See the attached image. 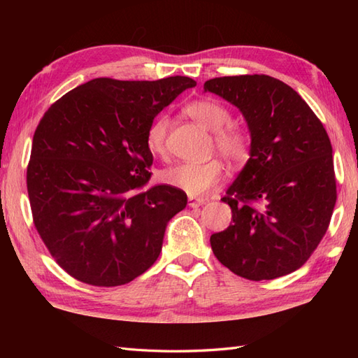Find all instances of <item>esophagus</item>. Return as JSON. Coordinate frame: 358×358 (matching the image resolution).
<instances>
[{"mask_svg": "<svg viewBox=\"0 0 358 358\" xmlns=\"http://www.w3.org/2000/svg\"><path fill=\"white\" fill-rule=\"evenodd\" d=\"M187 201H189V206H191V208H199V206H201V204L206 203V199H195V196L189 195Z\"/></svg>", "mask_w": 358, "mask_h": 358, "instance_id": "34e87169", "label": "esophagus"}]
</instances>
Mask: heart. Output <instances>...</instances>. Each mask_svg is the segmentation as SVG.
Instances as JSON below:
<instances>
[{
	"label": "heart",
	"mask_w": 358,
	"mask_h": 358,
	"mask_svg": "<svg viewBox=\"0 0 358 358\" xmlns=\"http://www.w3.org/2000/svg\"><path fill=\"white\" fill-rule=\"evenodd\" d=\"M185 112L196 123L204 126L212 134V148L217 149L227 162L234 166L245 164L250 157V135L237 124H229L231 113L222 103L215 100H196L185 106ZM167 134H169V120L158 117L150 124L146 144L148 149L157 157L167 154ZM164 183L178 187L189 195H200L210 191L224 178V166L218 158L208 159L203 163L187 162L180 163L163 171Z\"/></svg>",
	"instance_id": "heart-1"
}]
</instances>
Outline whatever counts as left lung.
<instances>
[{
    "instance_id": "8db88e82",
    "label": "left lung",
    "mask_w": 358,
    "mask_h": 358,
    "mask_svg": "<svg viewBox=\"0 0 358 358\" xmlns=\"http://www.w3.org/2000/svg\"><path fill=\"white\" fill-rule=\"evenodd\" d=\"M204 90L237 106L252 138L250 158L222 199L232 222L210 235V248L246 280L287 275L320 245L336 208L329 136L306 101L269 75L212 78Z\"/></svg>"
}]
</instances>
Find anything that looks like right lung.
I'll list each match as a JSON object with an SVG mask.
<instances>
[{
	"mask_svg": "<svg viewBox=\"0 0 358 358\" xmlns=\"http://www.w3.org/2000/svg\"><path fill=\"white\" fill-rule=\"evenodd\" d=\"M189 77L95 78L45 110L27 164L34 224L59 268L86 285H126L162 252L166 223L187 195L171 185L141 191L154 162L146 135Z\"/></svg>",
	"mask_w": 358,
	"mask_h": 358,
	"instance_id": "add662e5",
	"label": "right lung"
}]
</instances>
